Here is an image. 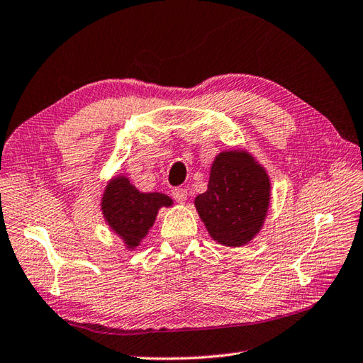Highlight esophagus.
Returning a JSON list of instances; mask_svg holds the SVG:
<instances>
[{
	"instance_id": "obj_1",
	"label": "esophagus",
	"mask_w": 363,
	"mask_h": 363,
	"mask_svg": "<svg viewBox=\"0 0 363 363\" xmlns=\"http://www.w3.org/2000/svg\"><path fill=\"white\" fill-rule=\"evenodd\" d=\"M172 199L175 200V202H179V203H184L186 202V199H188V189H184V188H175V189H172Z\"/></svg>"
}]
</instances>
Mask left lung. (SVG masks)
I'll return each instance as SVG.
<instances>
[{
	"label": "left lung",
	"instance_id": "8db88e82",
	"mask_svg": "<svg viewBox=\"0 0 363 363\" xmlns=\"http://www.w3.org/2000/svg\"><path fill=\"white\" fill-rule=\"evenodd\" d=\"M269 200L264 169L245 152L231 150L214 160L208 189L196 197V206L214 240L240 247L261 230Z\"/></svg>",
	"mask_w": 363,
	"mask_h": 363
}]
</instances>
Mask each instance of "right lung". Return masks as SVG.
<instances>
[{"instance_id":"right-lung-1","label":"right lung","mask_w":363,"mask_h":363,"mask_svg":"<svg viewBox=\"0 0 363 363\" xmlns=\"http://www.w3.org/2000/svg\"><path fill=\"white\" fill-rule=\"evenodd\" d=\"M172 205V200L160 192L143 194L125 177H116L108 183L102 197V213L116 235L128 248L140 245L154 225L158 209Z\"/></svg>"}]
</instances>
